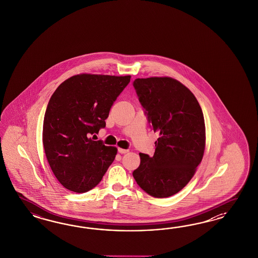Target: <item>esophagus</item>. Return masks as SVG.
<instances>
[{"instance_id": "1", "label": "esophagus", "mask_w": 258, "mask_h": 258, "mask_svg": "<svg viewBox=\"0 0 258 258\" xmlns=\"http://www.w3.org/2000/svg\"><path fill=\"white\" fill-rule=\"evenodd\" d=\"M118 152L121 153V154H125V153L128 152V149H118Z\"/></svg>"}]
</instances>
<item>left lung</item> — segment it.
<instances>
[{"label": "left lung", "mask_w": 258, "mask_h": 258, "mask_svg": "<svg viewBox=\"0 0 258 258\" xmlns=\"http://www.w3.org/2000/svg\"><path fill=\"white\" fill-rule=\"evenodd\" d=\"M133 86L154 133H159L152 157L140 153L136 182L155 198L175 195L193 178L205 149L203 110L195 95L168 77L137 78Z\"/></svg>", "instance_id": "obj_1"}]
</instances>
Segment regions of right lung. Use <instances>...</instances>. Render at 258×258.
<instances>
[{
  "label": "right lung",
  "instance_id": "1",
  "mask_svg": "<svg viewBox=\"0 0 258 258\" xmlns=\"http://www.w3.org/2000/svg\"><path fill=\"white\" fill-rule=\"evenodd\" d=\"M131 78L79 74L63 81L51 96L42 144L52 171L66 189H93L114 161L117 149L90 136L105 127L109 109Z\"/></svg>",
  "mask_w": 258,
  "mask_h": 258
}]
</instances>
